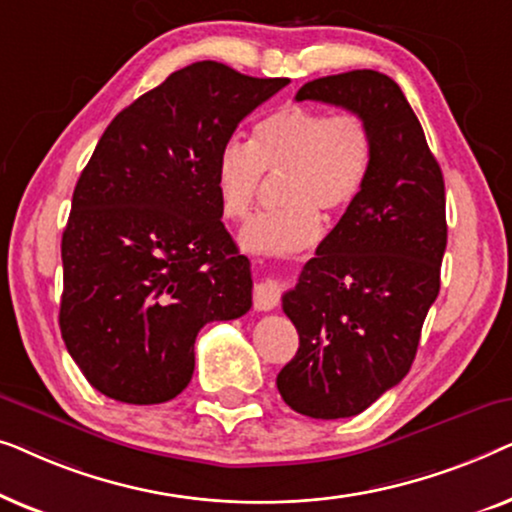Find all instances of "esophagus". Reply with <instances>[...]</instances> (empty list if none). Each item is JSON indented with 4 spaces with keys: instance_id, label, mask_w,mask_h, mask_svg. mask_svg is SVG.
<instances>
[{
    "instance_id": "34e87169",
    "label": "esophagus",
    "mask_w": 512,
    "mask_h": 512,
    "mask_svg": "<svg viewBox=\"0 0 512 512\" xmlns=\"http://www.w3.org/2000/svg\"><path fill=\"white\" fill-rule=\"evenodd\" d=\"M282 291H284V284L279 282V279H263V282H258L254 286L256 310H261V312L275 310V307L279 305V300H282Z\"/></svg>"
}]
</instances>
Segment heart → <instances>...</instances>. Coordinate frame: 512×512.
<instances>
[{"label":"heart","mask_w":512,"mask_h":512,"mask_svg":"<svg viewBox=\"0 0 512 512\" xmlns=\"http://www.w3.org/2000/svg\"><path fill=\"white\" fill-rule=\"evenodd\" d=\"M370 165L373 132L359 114L282 107L254 125L247 146H223L214 188L223 216L242 221L261 193L263 172H284L279 181L284 207L254 216L240 233L247 251L284 256L319 240V212L340 214L359 198Z\"/></svg>","instance_id":"obj_1"}]
</instances>
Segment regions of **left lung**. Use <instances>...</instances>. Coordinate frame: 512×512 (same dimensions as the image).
<instances>
[{"instance_id":"left-lung-1","label":"left lung","mask_w":512,"mask_h":512,"mask_svg":"<svg viewBox=\"0 0 512 512\" xmlns=\"http://www.w3.org/2000/svg\"><path fill=\"white\" fill-rule=\"evenodd\" d=\"M296 100L359 114L373 132L366 186L282 298L300 345L279 370L284 403L312 419L354 417L415 361L440 291L445 181L403 90L373 69L305 83Z\"/></svg>"}]
</instances>
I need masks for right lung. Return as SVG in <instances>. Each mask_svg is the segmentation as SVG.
Masks as SVG:
<instances>
[{"instance_id":"1","label":"right lung","mask_w":512,"mask_h":512,"mask_svg":"<svg viewBox=\"0 0 512 512\" xmlns=\"http://www.w3.org/2000/svg\"><path fill=\"white\" fill-rule=\"evenodd\" d=\"M286 83L193 62L104 130L62 233L60 300L67 352L100 394L170 401L191 382L200 328L249 312V258L221 221L214 165Z\"/></svg>"}]
</instances>
